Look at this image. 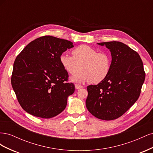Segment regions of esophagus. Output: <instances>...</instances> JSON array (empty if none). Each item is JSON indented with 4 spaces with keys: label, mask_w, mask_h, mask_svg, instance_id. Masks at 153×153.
Instances as JSON below:
<instances>
[{
    "label": "esophagus",
    "mask_w": 153,
    "mask_h": 153,
    "mask_svg": "<svg viewBox=\"0 0 153 153\" xmlns=\"http://www.w3.org/2000/svg\"><path fill=\"white\" fill-rule=\"evenodd\" d=\"M75 86V89H80V88L83 87V86L80 85H78V84H76Z\"/></svg>",
    "instance_id": "1"
}]
</instances>
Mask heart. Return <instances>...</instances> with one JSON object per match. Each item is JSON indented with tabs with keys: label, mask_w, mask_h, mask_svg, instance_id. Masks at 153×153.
Returning a JSON list of instances; mask_svg holds the SVG:
<instances>
[{
	"label": "heart",
	"mask_w": 153,
	"mask_h": 153,
	"mask_svg": "<svg viewBox=\"0 0 153 153\" xmlns=\"http://www.w3.org/2000/svg\"><path fill=\"white\" fill-rule=\"evenodd\" d=\"M73 57L62 53L59 57L60 63L68 74L77 75L71 78L74 82L82 83L89 81L98 84L108 76L111 68V59L105 52L98 50L86 45H82L72 51Z\"/></svg>",
	"instance_id": "b5f03b06"
}]
</instances>
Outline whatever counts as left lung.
I'll return each mask as SVG.
<instances>
[{"label": "left lung", "mask_w": 153, "mask_h": 153, "mask_svg": "<svg viewBox=\"0 0 153 153\" xmlns=\"http://www.w3.org/2000/svg\"><path fill=\"white\" fill-rule=\"evenodd\" d=\"M112 56L108 76L98 85L87 86L85 105L89 112L101 120L121 117L140 96L146 74L138 53L119 41L99 43Z\"/></svg>", "instance_id": "1"}]
</instances>
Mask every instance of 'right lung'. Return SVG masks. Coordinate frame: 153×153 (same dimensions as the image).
I'll list each match as a JSON object with an SVG mask.
<instances>
[{"instance_id":"obj_1","label":"right lung","mask_w":153,"mask_h":153,"mask_svg":"<svg viewBox=\"0 0 153 153\" xmlns=\"http://www.w3.org/2000/svg\"><path fill=\"white\" fill-rule=\"evenodd\" d=\"M74 47L71 41L46 36L31 41L16 57L11 85L20 105L36 117L49 119L65 109L75 85L59 57Z\"/></svg>"}]
</instances>
